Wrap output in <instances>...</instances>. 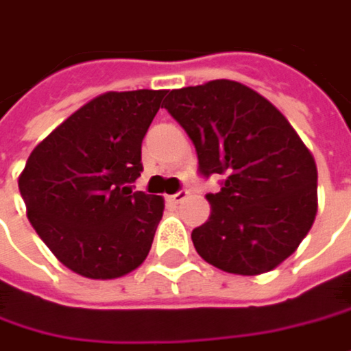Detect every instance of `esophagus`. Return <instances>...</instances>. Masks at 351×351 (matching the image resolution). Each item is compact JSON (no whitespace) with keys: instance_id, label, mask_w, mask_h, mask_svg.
<instances>
[{"instance_id":"34e87169","label":"esophagus","mask_w":351,"mask_h":351,"mask_svg":"<svg viewBox=\"0 0 351 351\" xmlns=\"http://www.w3.org/2000/svg\"><path fill=\"white\" fill-rule=\"evenodd\" d=\"M186 196H189V191H178L176 195L171 196V200H173L175 204H178V202H182V200H184Z\"/></svg>"}]
</instances>
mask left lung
Returning a JSON list of instances; mask_svg holds the SVG:
<instances>
[{"label": "left lung", "instance_id": "8db88e82", "mask_svg": "<svg viewBox=\"0 0 351 351\" xmlns=\"http://www.w3.org/2000/svg\"><path fill=\"white\" fill-rule=\"evenodd\" d=\"M165 109L191 136L204 176L208 220L193 230L196 252L240 276L274 270L292 256L318 213V169L278 109L254 89L217 79L167 91Z\"/></svg>", "mask_w": 351, "mask_h": 351}]
</instances>
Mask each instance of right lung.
<instances>
[{
	"label": "right lung",
	"instance_id": "1",
	"mask_svg": "<svg viewBox=\"0 0 351 351\" xmlns=\"http://www.w3.org/2000/svg\"><path fill=\"white\" fill-rule=\"evenodd\" d=\"M167 91H109L55 127L19 175L27 218L79 276L121 278L149 256L165 198L133 191L141 143Z\"/></svg>",
	"mask_w": 351,
	"mask_h": 351
}]
</instances>
